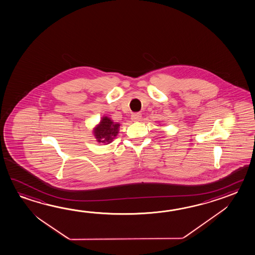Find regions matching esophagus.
I'll return each instance as SVG.
<instances>
[{"label":"esophagus","mask_w":255,"mask_h":255,"mask_svg":"<svg viewBox=\"0 0 255 255\" xmlns=\"http://www.w3.org/2000/svg\"><path fill=\"white\" fill-rule=\"evenodd\" d=\"M141 114L140 113H134L131 115V120L132 121H139L141 120Z\"/></svg>","instance_id":"1"}]
</instances>
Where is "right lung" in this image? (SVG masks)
<instances>
[{
    "label": "right lung",
    "instance_id": "1",
    "mask_svg": "<svg viewBox=\"0 0 255 255\" xmlns=\"http://www.w3.org/2000/svg\"><path fill=\"white\" fill-rule=\"evenodd\" d=\"M120 127L119 123L113 122L110 118L103 117L100 124L93 130L96 139L100 144H110L118 135Z\"/></svg>",
    "mask_w": 255,
    "mask_h": 255
}]
</instances>
